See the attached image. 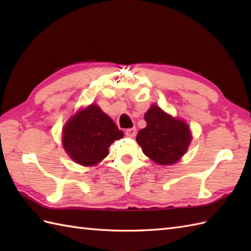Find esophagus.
Returning a JSON list of instances; mask_svg holds the SVG:
<instances>
[{"label": "esophagus", "mask_w": 251, "mask_h": 251, "mask_svg": "<svg viewBox=\"0 0 251 251\" xmlns=\"http://www.w3.org/2000/svg\"><path fill=\"white\" fill-rule=\"evenodd\" d=\"M136 134H137V130H136L135 127H132V128H128V129L125 130V135L127 137H129V138L136 137Z\"/></svg>", "instance_id": "34e87169"}]
</instances>
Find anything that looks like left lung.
Masks as SVG:
<instances>
[{
	"instance_id": "1",
	"label": "left lung",
	"mask_w": 251,
	"mask_h": 251,
	"mask_svg": "<svg viewBox=\"0 0 251 251\" xmlns=\"http://www.w3.org/2000/svg\"><path fill=\"white\" fill-rule=\"evenodd\" d=\"M147 127L138 132L136 140L142 152L159 165H173L184 155L192 140L186 123L151 105L145 114Z\"/></svg>"
}]
</instances>
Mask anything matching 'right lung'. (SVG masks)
<instances>
[{
  "instance_id": "add662e5",
  "label": "right lung",
  "mask_w": 251,
  "mask_h": 251,
  "mask_svg": "<svg viewBox=\"0 0 251 251\" xmlns=\"http://www.w3.org/2000/svg\"><path fill=\"white\" fill-rule=\"evenodd\" d=\"M124 134L98 105L78 111L62 129V145L68 155L83 166H95L109 154V147Z\"/></svg>"
}]
</instances>
